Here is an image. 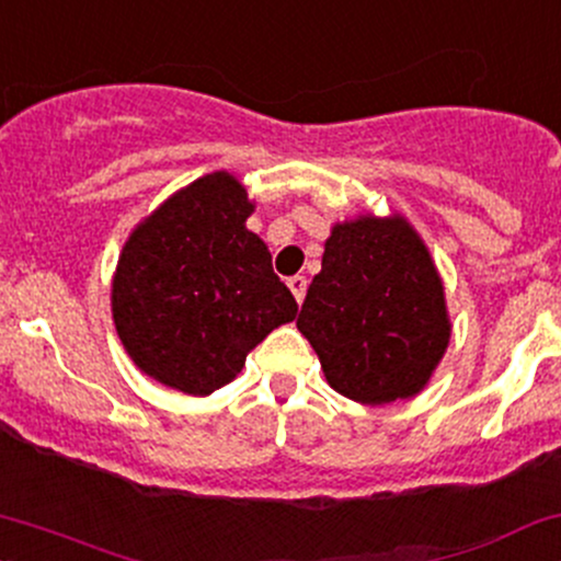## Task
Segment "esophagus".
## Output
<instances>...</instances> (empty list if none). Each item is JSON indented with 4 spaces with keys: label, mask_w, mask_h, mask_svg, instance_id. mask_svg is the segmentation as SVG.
I'll list each match as a JSON object with an SVG mask.
<instances>
[{
    "label": "esophagus",
    "mask_w": 561,
    "mask_h": 561,
    "mask_svg": "<svg viewBox=\"0 0 561 561\" xmlns=\"http://www.w3.org/2000/svg\"><path fill=\"white\" fill-rule=\"evenodd\" d=\"M287 287H290V290H293L295 300H298V304H304L306 287H309V279H306V276H300V274H295V276H290V279H287Z\"/></svg>",
    "instance_id": "34e87169"
}]
</instances>
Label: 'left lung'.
<instances>
[{
    "label": "left lung",
    "mask_w": 561,
    "mask_h": 561,
    "mask_svg": "<svg viewBox=\"0 0 561 561\" xmlns=\"http://www.w3.org/2000/svg\"><path fill=\"white\" fill-rule=\"evenodd\" d=\"M298 330L343 397L386 404L421 391L445 354L450 322L439 274L408 220L335 226Z\"/></svg>",
    "instance_id": "1"
}]
</instances>
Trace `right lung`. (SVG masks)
I'll list each match as a JSON object with an SVG mask.
<instances>
[{"label": "right lung", "instance_id": "1", "mask_svg": "<svg viewBox=\"0 0 561 561\" xmlns=\"http://www.w3.org/2000/svg\"><path fill=\"white\" fill-rule=\"evenodd\" d=\"M250 213L237 178L213 172L170 196L127 239L111 311L127 354L159 383L207 397L298 313L266 244L244 226Z\"/></svg>", "mask_w": 561, "mask_h": 561}]
</instances>
